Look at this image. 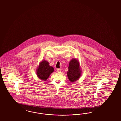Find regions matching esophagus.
<instances>
[{
  "label": "esophagus",
  "mask_w": 121,
  "mask_h": 121,
  "mask_svg": "<svg viewBox=\"0 0 121 121\" xmlns=\"http://www.w3.org/2000/svg\"><path fill=\"white\" fill-rule=\"evenodd\" d=\"M57 72H61V70L58 68V69H57Z\"/></svg>",
  "instance_id": "obj_1"
}]
</instances>
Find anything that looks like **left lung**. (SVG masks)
<instances>
[{"label": "left lung", "mask_w": 121, "mask_h": 121, "mask_svg": "<svg viewBox=\"0 0 121 121\" xmlns=\"http://www.w3.org/2000/svg\"><path fill=\"white\" fill-rule=\"evenodd\" d=\"M67 74L69 80L71 82L77 81L80 77L79 64L77 59H72L70 61Z\"/></svg>", "instance_id": "8db88e82"}]
</instances>
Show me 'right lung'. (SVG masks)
Instances as JSON below:
<instances>
[{
  "instance_id": "right-lung-1",
  "label": "right lung",
  "mask_w": 121,
  "mask_h": 121,
  "mask_svg": "<svg viewBox=\"0 0 121 121\" xmlns=\"http://www.w3.org/2000/svg\"><path fill=\"white\" fill-rule=\"evenodd\" d=\"M54 70L53 67L49 66L48 62L44 60L40 62L37 70V75L41 80L46 81Z\"/></svg>"
}]
</instances>
